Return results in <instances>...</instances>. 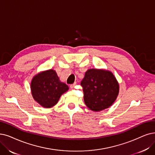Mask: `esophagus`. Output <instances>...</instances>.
I'll use <instances>...</instances> for the list:
<instances>
[{"instance_id": "obj_1", "label": "esophagus", "mask_w": 155, "mask_h": 155, "mask_svg": "<svg viewBox=\"0 0 155 155\" xmlns=\"http://www.w3.org/2000/svg\"><path fill=\"white\" fill-rule=\"evenodd\" d=\"M76 82H75V83H74L72 84H71V85H70V88H72V89L74 88V87L76 86Z\"/></svg>"}]
</instances>
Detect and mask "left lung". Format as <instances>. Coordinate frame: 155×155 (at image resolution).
I'll list each match as a JSON object with an SVG mask.
<instances>
[{
	"label": "left lung",
	"mask_w": 155,
	"mask_h": 155,
	"mask_svg": "<svg viewBox=\"0 0 155 155\" xmlns=\"http://www.w3.org/2000/svg\"><path fill=\"white\" fill-rule=\"evenodd\" d=\"M81 85L86 106L95 112L112 106L119 94V83L113 72L108 70L88 69Z\"/></svg>",
	"instance_id": "obj_1"
}]
</instances>
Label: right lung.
<instances>
[{
	"label": "right lung",
	"mask_w": 155,
	"mask_h": 155,
	"mask_svg": "<svg viewBox=\"0 0 155 155\" xmlns=\"http://www.w3.org/2000/svg\"><path fill=\"white\" fill-rule=\"evenodd\" d=\"M34 101L45 108L56 105L61 95L69 90V86L60 81L56 71L49 69L41 71L33 77L30 84Z\"/></svg>",
	"instance_id": "obj_1"
}]
</instances>
